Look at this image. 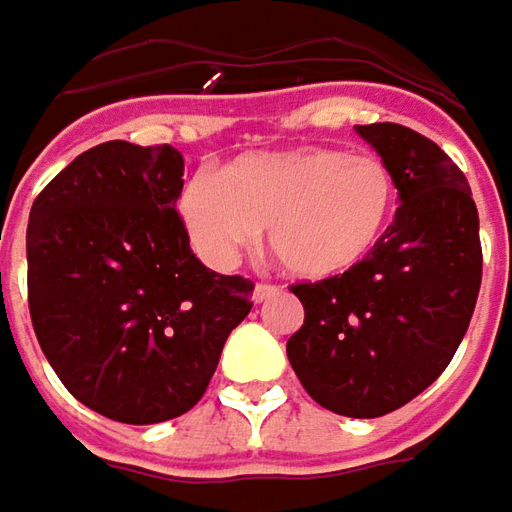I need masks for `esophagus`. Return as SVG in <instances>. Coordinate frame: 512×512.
<instances>
[{
  "instance_id": "esophagus-1",
  "label": "esophagus",
  "mask_w": 512,
  "mask_h": 512,
  "mask_svg": "<svg viewBox=\"0 0 512 512\" xmlns=\"http://www.w3.org/2000/svg\"><path fill=\"white\" fill-rule=\"evenodd\" d=\"M274 294H280V288L277 285H269V283H257L255 285V294H252V300L260 305V302H266L269 297H274Z\"/></svg>"
}]
</instances>
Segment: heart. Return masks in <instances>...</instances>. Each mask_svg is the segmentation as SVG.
Masks as SVG:
<instances>
[{
	"label": "heart",
	"instance_id": "1",
	"mask_svg": "<svg viewBox=\"0 0 512 512\" xmlns=\"http://www.w3.org/2000/svg\"><path fill=\"white\" fill-rule=\"evenodd\" d=\"M392 170L370 154L300 148L252 154L221 170L218 184L193 179L179 212L196 252L227 269L260 229L300 280H330L361 266L387 235L395 212Z\"/></svg>",
	"mask_w": 512,
	"mask_h": 512
}]
</instances>
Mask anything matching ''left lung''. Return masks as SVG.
Wrapping results in <instances>:
<instances>
[{"mask_svg": "<svg viewBox=\"0 0 512 512\" xmlns=\"http://www.w3.org/2000/svg\"><path fill=\"white\" fill-rule=\"evenodd\" d=\"M392 170L401 207L384 241L342 277L297 283L305 308L285 353L305 392L344 417H381L437 381L482 283L479 212L437 142L398 123L356 125Z\"/></svg>", "mask_w": 512, "mask_h": 512, "instance_id": "1", "label": "left lung"}]
</instances>
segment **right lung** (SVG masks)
<instances>
[{
	"mask_svg": "<svg viewBox=\"0 0 512 512\" xmlns=\"http://www.w3.org/2000/svg\"><path fill=\"white\" fill-rule=\"evenodd\" d=\"M184 159L111 139L75 156L30 210L27 302L55 375L97 415L148 426L190 412L252 280L207 269L176 212Z\"/></svg>",
	"mask_w": 512,
	"mask_h": 512,
	"instance_id": "obj_1",
	"label": "right lung"
}]
</instances>
